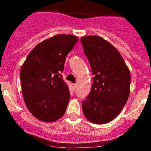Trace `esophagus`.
Returning a JSON list of instances; mask_svg holds the SVG:
<instances>
[{"label":"esophagus","mask_w":151,"mask_h":151,"mask_svg":"<svg viewBox=\"0 0 151 151\" xmlns=\"http://www.w3.org/2000/svg\"><path fill=\"white\" fill-rule=\"evenodd\" d=\"M72 87H73V89L75 90L76 89V88H77V84H72Z\"/></svg>","instance_id":"1"}]
</instances>
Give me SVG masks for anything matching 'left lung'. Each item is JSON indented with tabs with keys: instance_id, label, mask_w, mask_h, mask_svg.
Segmentation results:
<instances>
[{
	"instance_id": "1",
	"label": "left lung",
	"mask_w": 151,
	"mask_h": 151,
	"mask_svg": "<svg viewBox=\"0 0 151 151\" xmlns=\"http://www.w3.org/2000/svg\"><path fill=\"white\" fill-rule=\"evenodd\" d=\"M81 42L94 75L91 92L82 101L83 113L93 124H106L127 102L130 71L116 48L102 37L86 36Z\"/></svg>"
}]
</instances>
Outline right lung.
Returning a JSON list of instances; mask_svg holds the SVG:
<instances>
[{"label": "right lung", "mask_w": 151, "mask_h": 151, "mask_svg": "<svg viewBox=\"0 0 151 151\" xmlns=\"http://www.w3.org/2000/svg\"><path fill=\"white\" fill-rule=\"evenodd\" d=\"M78 38L57 35L42 41L29 53L20 70L22 96L36 119L53 122L65 114L70 90L62 79L66 57Z\"/></svg>", "instance_id": "obj_1"}]
</instances>
